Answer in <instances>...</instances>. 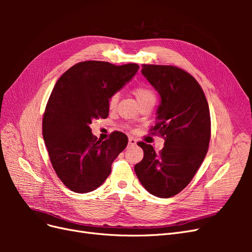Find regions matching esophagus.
<instances>
[{"label": "esophagus", "instance_id": "esophagus-1", "mask_svg": "<svg viewBox=\"0 0 252 252\" xmlns=\"http://www.w3.org/2000/svg\"><path fill=\"white\" fill-rule=\"evenodd\" d=\"M136 144V140L134 139V138H131V136H130V138H129V141H128V146H134V145Z\"/></svg>", "mask_w": 252, "mask_h": 252}]
</instances>
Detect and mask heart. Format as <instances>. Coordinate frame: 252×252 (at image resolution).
I'll use <instances>...</instances> for the list:
<instances>
[{
	"instance_id": "b5f03b06",
	"label": "heart",
	"mask_w": 252,
	"mask_h": 252,
	"mask_svg": "<svg viewBox=\"0 0 252 252\" xmlns=\"http://www.w3.org/2000/svg\"><path fill=\"white\" fill-rule=\"evenodd\" d=\"M133 94L136 97V100L141 104L146 103V102H150V101H156V94L154 91H152L150 88L146 87V86H139L135 87L133 89ZM119 100V95L118 94H114L110 96L109 101H108V107L109 109H113L117 106Z\"/></svg>"
}]
</instances>
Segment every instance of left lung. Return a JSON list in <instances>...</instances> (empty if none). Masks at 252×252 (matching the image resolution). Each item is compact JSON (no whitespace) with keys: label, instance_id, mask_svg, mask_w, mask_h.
<instances>
[{"label":"left lung","instance_id":"left-lung-1","mask_svg":"<svg viewBox=\"0 0 252 252\" xmlns=\"http://www.w3.org/2000/svg\"><path fill=\"white\" fill-rule=\"evenodd\" d=\"M142 74L159 95L151 130L165 136V144L158 154L151 145L139 142L144 158L134 171L149 193L166 199L189 184L207 154L209 106L199 83L178 67L143 65Z\"/></svg>","mask_w":252,"mask_h":252}]
</instances>
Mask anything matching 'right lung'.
<instances>
[{"label":"right lung","mask_w":252,"mask_h":252,"mask_svg":"<svg viewBox=\"0 0 252 252\" xmlns=\"http://www.w3.org/2000/svg\"><path fill=\"white\" fill-rule=\"evenodd\" d=\"M138 70V64L86 61L69 68L53 87L43 118V138L53 169L71 191L87 193L100 187L126 148V134L114 131L108 140H97L90 124L108 117L110 96Z\"/></svg>","instance_id":"right-lung-1"}]
</instances>
